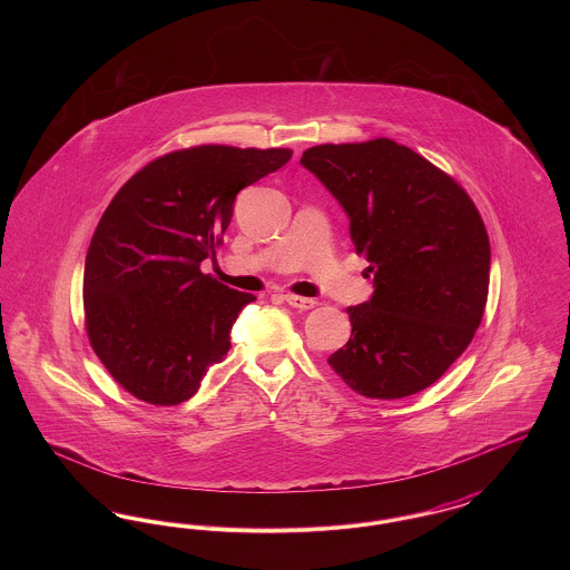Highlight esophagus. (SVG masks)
Masks as SVG:
<instances>
[{"mask_svg":"<svg viewBox=\"0 0 570 570\" xmlns=\"http://www.w3.org/2000/svg\"><path fill=\"white\" fill-rule=\"evenodd\" d=\"M284 301L297 309H312L318 305L316 298L298 297V295H284Z\"/></svg>","mask_w":570,"mask_h":570,"instance_id":"obj_1","label":"esophagus"}]
</instances>
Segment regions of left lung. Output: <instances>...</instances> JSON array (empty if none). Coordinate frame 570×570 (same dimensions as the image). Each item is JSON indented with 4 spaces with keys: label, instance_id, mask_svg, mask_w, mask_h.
Wrapping results in <instances>:
<instances>
[{
    "label": "left lung",
    "instance_id": "1",
    "mask_svg": "<svg viewBox=\"0 0 570 570\" xmlns=\"http://www.w3.org/2000/svg\"><path fill=\"white\" fill-rule=\"evenodd\" d=\"M301 164L340 200L374 273V295L346 309L353 335L328 365L374 400L428 389L485 312L491 249L479 209L451 175L391 138L316 145Z\"/></svg>",
    "mask_w": 570,
    "mask_h": 570
}]
</instances>
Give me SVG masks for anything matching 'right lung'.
<instances>
[{
	"label": "right lung",
	"mask_w": 570,
	"mask_h": 570,
	"mask_svg": "<svg viewBox=\"0 0 570 570\" xmlns=\"http://www.w3.org/2000/svg\"><path fill=\"white\" fill-rule=\"evenodd\" d=\"M291 149L198 145L156 158L115 194L85 258L82 307L94 353L136 400L177 406L230 351L254 295L200 272L237 194Z\"/></svg>",
	"instance_id": "right-lung-1"
}]
</instances>
